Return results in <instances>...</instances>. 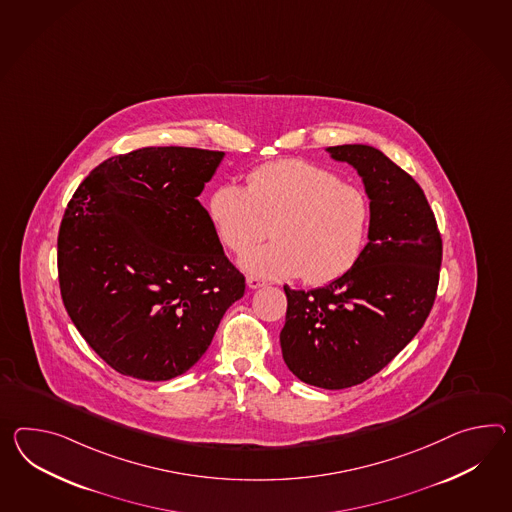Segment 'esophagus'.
I'll return each mask as SVG.
<instances>
[{
  "instance_id": "obj_1",
  "label": "esophagus",
  "mask_w": 512,
  "mask_h": 512,
  "mask_svg": "<svg viewBox=\"0 0 512 512\" xmlns=\"http://www.w3.org/2000/svg\"><path fill=\"white\" fill-rule=\"evenodd\" d=\"M246 283H248V287H250L251 290H255V288H261L266 285V281H264V279H261V277H255V275H250V277L246 279Z\"/></svg>"
}]
</instances>
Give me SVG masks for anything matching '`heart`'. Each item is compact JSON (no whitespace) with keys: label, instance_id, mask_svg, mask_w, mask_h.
I'll use <instances>...</instances> for the list:
<instances>
[{"label":"heart","instance_id":"obj_1","mask_svg":"<svg viewBox=\"0 0 512 512\" xmlns=\"http://www.w3.org/2000/svg\"><path fill=\"white\" fill-rule=\"evenodd\" d=\"M209 216L235 253L250 250L272 229V244L240 257L244 272L270 279L301 275L311 285H324L359 259L370 203L361 188L322 166L288 159L253 170L246 188L220 185L209 200Z\"/></svg>","mask_w":512,"mask_h":512}]
</instances>
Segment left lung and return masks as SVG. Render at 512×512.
<instances>
[{"label":"left lung","instance_id":"8db88e82","mask_svg":"<svg viewBox=\"0 0 512 512\" xmlns=\"http://www.w3.org/2000/svg\"><path fill=\"white\" fill-rule=\"evenodd\" d=\"M361 175L370 200L368 244L325 287L287 294L279 342L288 370L312 387L340 390L383 370L422 329L437 296L442 240L424 190L383 151L325 148Z\"/></svg>","mask_w":512,"mask_h":512}]
</instances>
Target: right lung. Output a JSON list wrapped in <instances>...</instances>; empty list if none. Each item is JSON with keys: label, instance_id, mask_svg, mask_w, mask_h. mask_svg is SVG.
I'll return each mask as SVG.
<instances>
[{"label": "right lung", "instance_id": "right-lung-1", "mask_svg": "<svg viewBox=\"0 0 512 512\" xmlns=\"http://www.w3.org/2000/svg\"><path fill=\"white\" fill-rule=\"evenodd\" d=\"M224 157L179 146L116 155L68 203L57 240L64 307L118 374H185L244 296V275L198 201Z\"/></svg>", "mask_w": 512, "mask_h": 512}]
</instances>
